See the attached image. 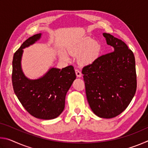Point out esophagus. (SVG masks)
<instances>
[{
	"instance_id": "34e87169",
	"label": "esophagus",
	"mask_w": 148,
	"mask_h": 148,
	"mask_svg": "<svg viewBox=\"0 0 148 148\" xmlns=\"http://www.w3.org/2000/svg\"><path fill=\"white\" fill-rule=\"evenodd\" d=\"M75 72H76V76H77V77H82V72H80L79 71H78V70H77V69H76V70H75Z\"/></svg>"
}]
</instances>
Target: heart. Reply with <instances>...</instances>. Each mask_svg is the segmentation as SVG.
Instances as JSON below:
<instances>
[{"instance_id": "1", "label": "heart", "mask_w": 148, "mask_h": 148, "mask_svg": "<svg viewBox=\"0 0 148 148\" xmlns=\"http://www.w3.org/2000/svg\"><path fill=\"white\" fill-rule=\"evenodd\" d=\"M66 49L73 56H77V62L82 66L93 64L101 57L102 46L101 42L94 40L89 36L81 37L72 41L67 45ZM60 57L64 61L70 60L68 53L61 51Z\"/></svg>"}]
</instances>
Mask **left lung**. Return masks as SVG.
Segmentation results:
<instances>
[{
  "instance_id": "left-lung-1",
  "label": "left lung",
  "mask_w": 148,
  "mask_h": 148,
  "mask_svg": "<svg viewBox=\"0 0 148 148\" xmlns=\"http://www.w3.org/2000/svg\"><path fill=\"white\" fill-rule=\"evenodd\" d=\"M113 51L82 70L89 106L101 118H112L129 106L136 90L134 54L125 42L103 33Z\"/></svg>"
}]
</instances>
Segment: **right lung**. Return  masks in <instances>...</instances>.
Instances as JSON below:
<instances>
[{"mask_svg":"<svg viewBox=\"0 0 148 148\" xmlns=\"http://www.w3.org/2000/svg\"><path fill=\"white\" fill-rule=\"evenodd\" d=\"M42 35L39 33L30 37L14 53L12 84L15 94L30 114L49 120L59 116L64 110L66 95L76 76L72 66L62 69L51 67L36 79H30L25 75L21 67L23 49L38 42Z\"/></svg>","mask_w":148,"mask_h":148,"instance_id":"right-lung-1","label":"right lung"}]
</instances>
